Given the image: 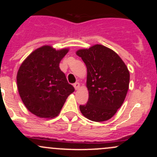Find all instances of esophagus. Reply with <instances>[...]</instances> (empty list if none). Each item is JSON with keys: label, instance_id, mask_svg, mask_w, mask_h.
<instances>
[{"label": "esophagus", "instance_id": "1", "mask_svg": "<svg viewBox=\"0 0 157 157\" xmlns=\"http://www.w3.org/2000/svg\"><path fill=\"white\" fill-rule=\"evenodd\" d=\"M80 84L79 83V82H75V83L74 84V87H75V90H78L80 89Z\"/></svg>", "mask_w": 157, "mask_h": 157}]
</instances>
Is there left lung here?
Wrapping results in <instances>:
<instances>
[{"mask_svg": "<svg viewBox=\"0 0 157 157\" xmlns=\"http://www.w3.org/2000/svg\"><path fill=\"white\" fill-rule=\"evenodd\" d=\"M76 55L87 68L89 100L80 105V112L91 121L109 120L125 99L130 81L128 67L116 52L100 44L77 50Z\"/></svg>", "mask_w": 157, "mask_h": 157, "instance_id": "1", "label": "left lung"}]
</instances>
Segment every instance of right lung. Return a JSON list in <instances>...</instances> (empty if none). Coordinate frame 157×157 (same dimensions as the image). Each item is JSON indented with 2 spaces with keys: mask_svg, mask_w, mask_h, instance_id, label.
I'll return each instance as SVG.
<instances>
[{
  "mask_svg": "<svg viewBox=\"0 0 157 157\" xmlns=\"http://www.w3.org/2000/svg\"><path fill=\"white\" fill-rule=\"evenodd\" d=\"M68 48L56 50L49 45L33 51L23 60L17 74L21 100L40 118H54L60 112L68 95L75 91L59 67Z\"/></svg>",
  "mask_w": 157,
  "mask_h": 157,
  "instance_id": "1",
  "label": "right lung"
}]
</instances>
